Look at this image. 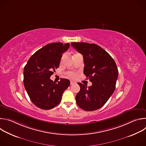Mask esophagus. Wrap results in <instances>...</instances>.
Segmentation results:
<instances>
[{
	"instance_id": "1",
	"label": "esophagus",
	"mask_w": 146,
	"mask_h": 146,
	"mask_svg": "<svg viewBox=\"0 0 146 146\" xmlns=\"http://www.w3.org/2000/svg\"><path fill=\"white\" fill-rule=\"evenodd\" d=\"M75 82L74 81H70V85H73V84H75Z\"/></svg>"
}]
</instances>
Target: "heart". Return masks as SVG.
<instances>
[{
    "instance_id": "1",
    "label": "heart",
    "mask_w": 146,
    "mask_h": 146,
    "mask_svg": "<svg viewBox=\"0 0 146 146\" xmlns=\"http://www.w3.org/2000/svg\"><path fill=\"white\" fill-rule=\"evenodd\" d=\"M68 76L71 78H75L77 77V73L74 72H68Z\"/></svg>"
}]
</instances>
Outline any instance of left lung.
<instances>
[{
    "mask_svg": "<svg viewBox=\"0 0 146 146\" xmlns=\"http://www.w3.org/2000/svg\"><path fill=\"white\" fill-rule=\"evenodd\" d=\"M71 45L83 55L84 74L92 82L91 86L78 82L80 90L76 100L78 106L86 111L102 108L114 92L118 71L113 58L101 47L87 43H72Z\"/></svg>",
    "mask_w": 146,
    "mask_h": 146,
    "instance_id": "8db88e82",
    "label": "left lung"
}]
</instances>
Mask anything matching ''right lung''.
<instances>
[{"label": "right lung", "instance_id": "1", "mask_svg": "<svg viewBox=\"0 0 146 146\" xmlns=\"http://www.w3.org/2000/svg\"><path fill=\"white\" fill-rule=\"evenodd\" d=\"M69 46V43L48 44L32 55L24 67V87L31 101L40 109L49 110L57 106L70 86L68 79L61 78L58 83L50 79Z\"/></svg>", "mask_w": 146, "mask_h": 146}]
</instances>
